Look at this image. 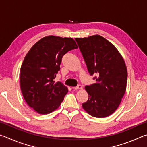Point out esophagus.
Here are the masks:
<instances>
[{
  "mask_svg": "<svg viewBox=\"0 0 147 147\" xmlns=\"http://www.w3.org/2000/svg\"><path fill=\"white\" fill-rule=\"evenodd\" d=\"M74 88L75 89V90H78V89H82L83 88V86L81 85V84H79V85H78L77 86H76V87H74Z\"/></svg>",
  "mask_w": 147,
  "mask_h": 147,
  "instance_id": "1",
  "label": "esophagus"
}]
</instances>
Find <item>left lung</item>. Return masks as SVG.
<instances>
[{
    "mask_svg": "<svg viewBox=\"0 0 147 147\" xmlns=\"http://www.w3.org/2000/svg\"><path fill=\"white\" fill-rule=\"evenodd\" d=\"M90 76L96 83L85 86L88 100L82 104L92 116L102 118L112 114L125 93L127 69L124 59L114 45L99 35L76 38Z\"/></svg>",
    "mask_w": 147,
    "mask_h": 147,
    "instance_id": "left-lung-1",
    "label": "left lung"
}]
</instances>
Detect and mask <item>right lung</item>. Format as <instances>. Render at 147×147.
<instances>
[{"instance_id": "obj_1", "label": "right lung", "mask_w": 147, "mask_h": 147, "mask_svg": "<svg viewBox=\"0 0 147 147\" xmlns=\"http://www.w3.org/2000/svg\"><path fill=\"white\" fill-rule=\"evenodd\" d=\"M78 48L72 38L50 35L36 42L26 55L20 68V89L26 103L38 114H50L63 102L68 88L54 79L63 55Z\"/></svg>"}]
</instances>
